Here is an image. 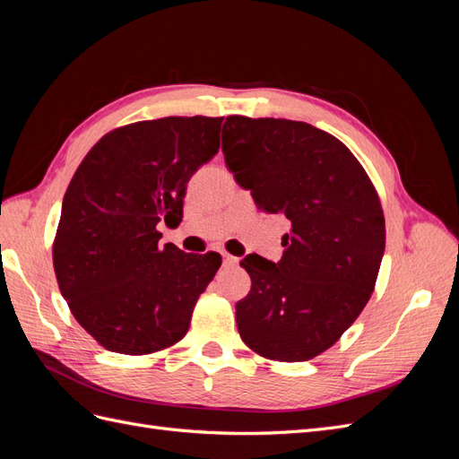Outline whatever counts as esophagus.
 Returning a JSON list of instances; mask_svg holds the SVG:
<instances>
[{"label":"esophagus","mask_w":459,"mask_h":459,"mask_svg":"<svg viewBox=\"0 0 459 459\" xmlns=\"http://www.w3.org/2000/svg\"><path fill=\"white\" fill-rule=\"evenodd\" d=\"M224 264L226 266H235V264H239V258L231 256V255H224Z\"/></svg>","instance_id":"34e87169"}]
</instances>
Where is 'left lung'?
I'll return each mask as SVG.
<instances>
[{
  "label": "left lung",
  "mask_w": 459,
  "mask_h": 459,
  "mask_svg": "<svg viewBox=\"0 0 459 459\" xmlns=\"http://www.w3.org/2000/svg\"><path fill=\"white\" fill-rule=\"evenodd\" d=\"M221 151L264 212L283 214V256L248 255L251 290L235 304L248 349L304 362L335 344L368 304L385 253L371 179L344 143L312 124L228 117Z\"/></svg>",
  "instance_id": "left-lung-1"
}]
</instances>
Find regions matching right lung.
<instances>
[{"label": "right lung", "mask_w": 459, "mask_h": 459, "mask_svg": "<svg viewBox=\"0 0 459 459\" xmlns=\"http://www.w3.org/2000/svg\"><path fill=\"white\" fill-rule=\"evenodd\" d=\"M224 118L134 122L97 142L65 193L53 268L76 322L110 352L142 356L189 329L221 258L159 245L182 221L186 186L220 149Z\"/></svg>", "instance_id": "add662e5"}]
</instances>
